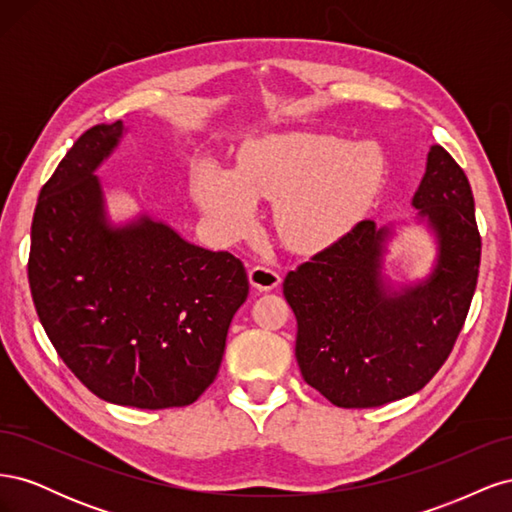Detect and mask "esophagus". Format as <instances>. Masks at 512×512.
Here are the masks:
<instances>
[{"mask_svg": "<svg viewBox=\"0 0 512 512\" xmlns=\"http://www.w3.org/2000/svg\"><path fill=\"white\" fill-rule=\"evenodd\" d=\"M282 277L280 273H277L275 269L271 267H265V265H258V267H252L250 269V284L260 290V292H269L273 288L280 286Z\"/></svg>", "mask_w": 512, "mask_h": 512, "instance_id": "34e87169", "label": "esophagus"}]
</instances>
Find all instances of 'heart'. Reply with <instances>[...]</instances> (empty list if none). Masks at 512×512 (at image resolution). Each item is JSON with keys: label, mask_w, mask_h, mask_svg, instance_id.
<instances>
[{"label": "heart", "mask_w": 512, "mask_h": 512, "mask_svg": "<svg viewBox=\"0 0 512 512\" xmlns=\"http://www.w3.org/2000/svg\"><path fill=\"white\" fill-rule=\"evenodd\" d=\"M382 151L327 134H273L247 147L237 170L200 162L192 192L209 228L239 241L256 224L258 198H279L275 224L286 243L316 250L342 237L374 203Z\"/></svg>", "instance_id": "obj_1"}]
</instances>
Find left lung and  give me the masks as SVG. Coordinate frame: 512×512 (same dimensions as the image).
Segmentation results:
<instances>
[{
    "label": "left lung",
    "instance_id": "8db88e82",
    "mask_svg": "<svg viewBox=\"0 0 512 512\" xmlns=\"http://www.w3.org/2000/svg\"><path fill=\"white\" fill-rule=\"evenodd\" d=\"M410 205L412 224L436 247L425 277L399 282L384 269L389 243L410 222L365 220L284 280L301 374L337 408H376L421 391L468 316L480 265L474 196L440 145L429 147Z\"/></svg>",
    "mask_w": 512,
    "mask_h": 512
}]
</instances>
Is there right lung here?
I'll return each mask as SVG.
<instances>
[{
	"label": "right lung",
	"mask_w": 512,
	"mask_h": 512,
	"mask_svg": "<svg viewBox=\"0 0 512 512\" xmlns=\"http://www.w3.org/2000/svg\"><path fill=\"white\" fill-rule=\"evenodd\" d=\"M126 132L123 121L87 130L44 183L29 288L51 344L91 393L181 408L215 380L250 282L239 258L190 243L147 211L111 220L96 170Z\"/></svg>",
	"instance_id": "obj_1"
}]
</instances>
